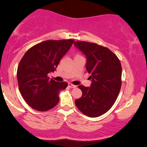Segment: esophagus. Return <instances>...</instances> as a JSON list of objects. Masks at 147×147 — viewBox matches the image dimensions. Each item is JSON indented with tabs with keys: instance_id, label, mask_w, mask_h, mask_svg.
I'll return each instance as SVG.
<instances>
[{
	"instance_id": "34e87169",
	"label": "esophagus",
	"mask_w": 147,
	"mask_h": 147,
	"mask_svg": "<svg viewBox=\"0 0 147 147\" xmlns=\"http://www.w3.org/2000/svg\"><path fill=\"white\" fill-rule=\"evenodd\" d=\"M68 87H71V88H75V87H76V85L72 84V83H69V84H68Z\"/></svg>"
}]
</instances>
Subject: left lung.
Wrapping results in <instances>:
<instances>
[{"instance_id": "8db88e82", "label": "left lung", "mask_w": 147, "mask_h": 147, "mask_svg": "<svg viewBox=\"0 0 147 147\" xmlns=\"http://www.w3.org/2000/svg\"><path fill=\"white\" fill-rule=\"evenodd\" d=\"M87 57L86 69L92 80L90 87L80 85L82 95L75 100L82 113L97 117L106 113L116 101L121 85V65L109 48L93 42H74Z\"/></svg>"}]
</instances>
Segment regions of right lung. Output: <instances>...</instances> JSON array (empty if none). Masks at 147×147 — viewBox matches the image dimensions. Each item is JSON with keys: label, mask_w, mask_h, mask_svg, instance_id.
<instances>
[{"label": "right lung", "mask_w": 147, "mask_h": 147, "mask_svg": "<svg viewBox=\"0 0 147 147\" xmlns=\"http://www.w3.org/2000/svg\"><path fill=\"white\" fill-rule=\"evenodd\" d=\"M74 42L73 39L43 41L30 47L22 57L17 70L19 90L32 109L45 112L59 102V92L67 83L50 79L48 73L55 70Z\"/></svg>", "instance_id": "add662e5"}]
</instances>
